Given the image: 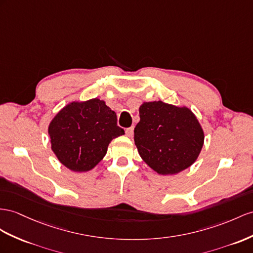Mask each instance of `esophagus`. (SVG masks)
I'll use <instances>...</instances> for the list:
<instances>
[{
  "label": "esophagus",
  "mask_w": 253,
  "mask_h": 253,
  "mask_svg": "<svg viewBox=\"0 0 253 253\" xmlns=\"http://www.w3.org/2000/svg\"><path fill=\"white\" fill-rule=\"evenodd\" d=\"M126 135H127V137H129V138L132 137V135H133V127H130V128H127L126 129Z\"/></svg>",
  "instance_id": "obj_1"
}]
</instances>
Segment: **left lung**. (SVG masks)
<instances>
[{
  "instance_id": "obj_1",
  "label": "left lung",
  "mask_w": 253,
  "mask_h": 253,
  "mask_svg": "<svg viewBox=\"0 0 253 253\" xmlns=\"http://www.w3.org/2000/svg\"><path fill=\"white\" fill-rule=\"evenodd\" d=\"M134 128V144L144 163L160 175H175L192 166L204 144V130L186 106L144 101Z\"/></svg>"
}]
</instances>
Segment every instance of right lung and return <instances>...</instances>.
<instances>
[{
	"instance_id": "obj_1",
	"label": "right lung",
	"mask_w": 253,
	"mask_h": 253,
	"mask_svg": "<svg viewBox=\"0 0 253 253\" xmlns=\"http://www.w3.org/2000/svg\"><path fill=\"white\" fill-rule=\"evenodd\" d=\"M51 150L60 163L74 172H87L106 156L114 138L125 133L116 113L99 98L70 101L51 120Z\"/></svg>"
}]
</instances>
